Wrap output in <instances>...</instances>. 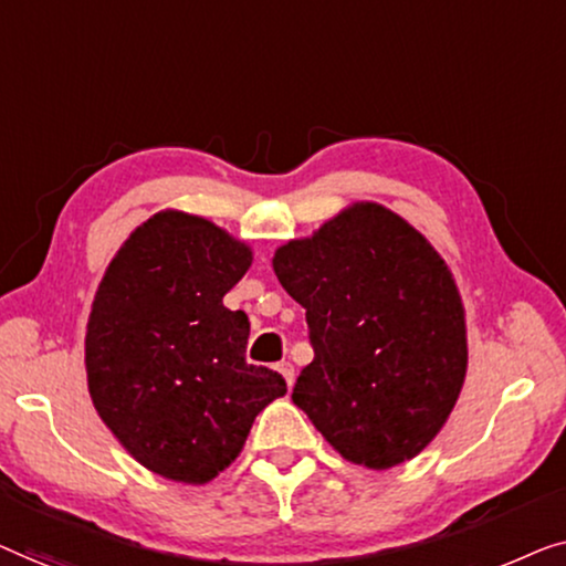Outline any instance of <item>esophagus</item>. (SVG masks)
Here are the masks:
<instances>
[{
    "instance_id": "obj_1",
    "label": "esophagus",
    "mask_w": 566,
    "mask_h": 566,
    "mask_svg": "<svg viewBox=\"0 0 566 566\" xmlns=\"http://www.w3.org/2000/svg\"><path fill=\"white\" fill-rule=\"evenodd\" d=\"M276 371H280L282 377H284L286 387H292V385H294V366H292L290 361H282V364H276Z\"/></svg>"
}]
</instances>
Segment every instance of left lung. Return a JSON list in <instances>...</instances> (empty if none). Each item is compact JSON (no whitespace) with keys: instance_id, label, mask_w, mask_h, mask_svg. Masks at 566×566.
<instances>
[{"instance_id":"8db88e82","label":"left lung","mask_w":566,"mask_h":566,"mask_svg":"<svg viewBox=\"0 0 566 566\" xmlns=\"http://www.w3.org/2000/svg\"><path fill=\"white\" fill-rule=\"evenodd\" d=\"M315 359L292 402L352 464L392 469L431 443L467 379V313L431 241L379 202H352L274 251Z\"/></svg>"}]
</instances>
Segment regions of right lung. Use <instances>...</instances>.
Instances as JSON below:
<instances>
[{
  "instance_id": "right-lung-1",
  "label": "right lung",
  "mask_w": 566,
  "mask_h": 566,
  "mask_svg": "<svg viewBox=\"0 0 566 566\" xmlns=\"http://www.w3.org/2000/svg\"><path fill=\"white\" fill-rule=\"evenodd\" d=\"M251 264L241 238L166 207L105 269L86 321V385L102 423L148 472L212 482L286 395L282 374L245 361L249 315L222 305Z\"/></svg>"
}]
</instances>
